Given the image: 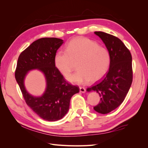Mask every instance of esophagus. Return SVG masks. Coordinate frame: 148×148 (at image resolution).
Returning <instances> with one entry per match:
<instances>
[{
	"mask_svg": "<svg viewBox=\"0 0 148 148\" xmlns=\"http://www.w3.org/2000/svg\"><path fill=\"white\" fill-rule=\"evenodd\" d=\"M79 91L81 92H86V89L84 87H79Z\"/></svg>",
	"mask_w": 148,
	"mask_h": 148,
	"instance_id": "obj_1",
	"label": "esophagus"
}]
</instances>
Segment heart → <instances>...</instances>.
Wrapping results in <instances>:
<instances>
[{
	"instance_id": "1",
	"label": "heart",
	"mask_w": 148,
	"mask_h": 148,
	"mask_svg": "<svg viewBox=\"0 0 148 148\" xmlns=\"http://www.w3.org/2000/svg\"><path fill=\"white\" fill-rule=\"evenodd\" d=\"M110 53L104 47L86 38H77L68 43L66 50H60L55 56L57 70L68 77L77 64V72L68 78L70 82L84 84L96 82L107 73L110 65Z\"/></svg>"
}]
</instances>
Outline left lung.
Returning a JSON list of instances; mask_svg holds the SVG:
<instances>
[{
	"label": "left lung",
	"instance_id": "1",
	"mask_svg": "<svg viewBox=\"0 0 148 148\" xmlns=\"http://www.w3.org/2000/svg\"><path fill=\"white\" fill-rule=\"evenodd\" d=\"M104 42L110 53L109 70L106 75L87 88L96 91L101 102L95 107L98 113L106 114L123 102L132 83V57L129 49L117 37L102 31H95Z\"/></svg>",
	"mask_w": 148,
	"mask_h": 148
}]
</instances>
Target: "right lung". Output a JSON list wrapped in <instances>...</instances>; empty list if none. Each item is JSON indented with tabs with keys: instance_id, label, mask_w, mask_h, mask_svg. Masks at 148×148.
Here are the masks:
<instances>
[{
	"instance_id": "right-lung-1",
	"label": "right lung",
	"mask_w": 148,
	"mask_h": 148,
	"mask_svg": "<svg viewBox=\"0 0 148 148\" xmlns=\"http://www.w3.org/2000/svg\"><path fill=\"white\" fill-rule=\"evenodd\" d=\"M63 40L43 38L33 42L22 52L18 59L15 77L27 105L40 117L47 121H57L68 112L71 97L79 88L67 82L54 63L57 51ZM39 69L45 75L47 90L39 98L31 96L25 91L24 79L27 71Z\"/></svg>"
}]
</instances>
